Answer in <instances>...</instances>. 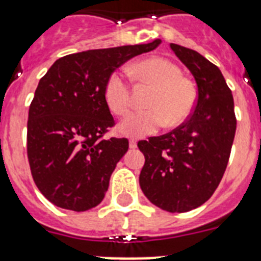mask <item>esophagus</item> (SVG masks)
<instances>
[{
    "mask_svg": "<svg viewBox=\"0 0 261 261\" xmlns=\"http://www.w3.org/2000/svg\"><path fill=\"white\" fill-rule=\"evenodd\" d=\"M129 147H130V149H136V147H137V141H136L135 138H130V140H129Z\"/></svg>",
    "mask_w": 261,
    "mask_h": 261,
    "instance_id": "1",
    "label": "esophagus"
}]
</instances>
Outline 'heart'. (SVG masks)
Wrapping results in <instances>:
<instances>
[{
	"label": "heart",
	"mask_w": 261,
	"mask_h": 261,
	"mask_svg": "<svg viewBox=\"0 0 261 261\" xmlns=\"http://www.w3.org/2000/svg\"><path fill=\"white\" fill-rule=\"evenodd\" d=\"M133 80L154 86L147 100L150 110L129 115L119 125V130L129 137H144L155 133L167 124L177 126L192 114L197 94L190 81L183 77L181 69L163 57H150L126 68ZM105 102L112 114L124 116L130 108V85L125 75L114 71L105 84Z\"/></svg>",
	"instance_id": "obj_1"
}]
</instances>
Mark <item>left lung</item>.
<instances>
[{"label": "left lung", "mask_w": 261, "mask_h": 261, "mask_svg": "<svg viewBox=\"0 0 261 261\" xmlns=\"http://www.w3.org/2000/svg\"><path fill=\"white\" fill-rule=\"evenodd\" d=\"M197 84L193 112L170 133L138 142L145 165L140 187L158 208L184 213L211 199L220 184L234 141V99L222 73L199 52L170 44Z\"/></svg>", "instance_id": "obj_1"}]
</instances>
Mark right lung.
I'll use <instances>...</instances> for the list:
<instances>
[{
  "label": "right lung",
  "instance_id": "1",
  "mask_svg": "<svg viewBox=\"0 0 261 261\" xmlns=\"http://www.w3.org/2000/svg\"><path fill=\"white\" fill-rule=\"evenodd\" d=\"M161 43L71 53L39 81L29 110L27 156L36 187L53 205L85 212L105 199L111 174L129 147L126 138H103L115 124L103 95L106 81Z\"/></svg>",
  "mask_w": 261,
  "mask_h": 261
}]
</instances>
